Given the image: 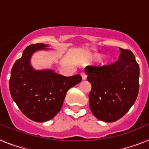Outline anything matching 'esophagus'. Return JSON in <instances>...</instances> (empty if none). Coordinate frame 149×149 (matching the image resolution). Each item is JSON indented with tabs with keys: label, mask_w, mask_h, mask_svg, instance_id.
I'll return each mask as SVG.
<instances>
[{
	"label": "esophagus",
	"mask_w": 149,
	"mask_h": 149,
	"mask_svg": "<svg viewBox=\"0 0 149 149\" xmlns=\"http://www.w3.org/2000/svg\"><path fill=\"white\" fill-rule=\"evenodd\" d=\"M81 77H82V79H83V80H86V77H87V76H86V73H85V72H82V73L81 74Z\"/></svg>",
	"instance_id": "1"
}]
</instances>
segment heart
Here are the masks:
<instances>
[{
    "label": "heart",
    "mask_w": 149,
    "mask_h": 149,
    "mask_svg": "<svg viewBox=\"0 0 149 149\" xmlns=\"http://www.w3.org/2000/svg\"><path fill=\"white\" fill-rule=\"evenodd\" d=\"M95 58H99L100 57V55L99 54H95ZM103 64H104V65H107V64H109V63H110V60H109V59H105L103 61Z\"/></svg>",
    "instance_id": "heart-1"
}]
</instances>
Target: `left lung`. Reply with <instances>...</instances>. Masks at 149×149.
<instances>
[{
	"instance_id": "8db88e82",
	"label": "left lung",
	"mask_w": 149,
	"mask_h": 149,
	"mask_svg": "<svg viewBox=\"0 0 149 149\" xmlns=\"http://www.w3.org/2000/svg\"><path fill=\"white\" fill-rule=\"evenodd\" d=\"M119 50V60L115 63L85 68L92 84L89 107L97 119L105 122H115L126 114L139 93V64L131 51Z\"/></svg>"
}]
</instances>
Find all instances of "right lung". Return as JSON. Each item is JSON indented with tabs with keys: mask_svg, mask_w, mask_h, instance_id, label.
Wrapping results in <instances>:
<instances>
[{
	"mask_svg": "<svg viewBox=\"0 0 149 149\" xmlns=\"http://www.w3.org/2000/svg\"><path fill=\"white\" fill-rule=\"evenodd\" d=\"M48 45H30L22 56L14 63L10 79V91L22 113L37 122L48 121L58 113L67 91L79 84V74L71 77L58 74L53 70H35L30 57L39 50L47 49Z\"/></svg>",
	"mask_w": 149,
	"mask_h": 149,
	"instance_id": "1",
	"label": "right lung"
}]
</instances>
